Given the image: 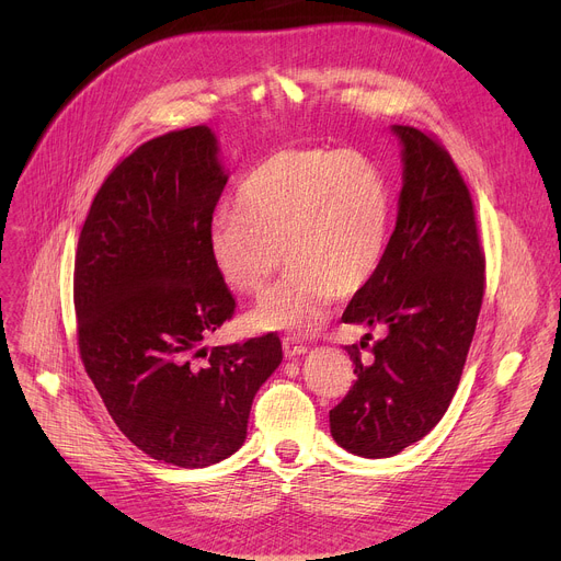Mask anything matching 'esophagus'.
Returning a JSON list of instances; mask_svg holds the SVG:
<instances>
[{"label": "esophagus", "mask_w": 561, "mask_h": 561, "mask_svg": "<svg viewBox=\"0 0 561 561\" xmlns=\"http://www.w3.org/2000/svg\"><path fill=\"white\" fill-rule=\"evenodd\" d=\"M284 346V355L290 359V357H297V355H304L308 351V346L304 342H299L297 337H284L282 342Z\"/></svg>", "instance_id": "34e87169"}]
</instances>
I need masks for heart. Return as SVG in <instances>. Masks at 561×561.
I'll return each instance as SVG.
<instances>
[{
    "label": "heart",
    "instance_id": "b5f03b06",
    "mask_svg": "<svg viewBox=\"0 0 561 561\" xmlns=\"http://www.w3.org/2000/svg\"><path fill=\"white\" fill-rule=\"evenodd\" d=\"M390 219V184L370 157L286 148L239 186L234 210L213 217L208 257L219 277L244 295H262L286 262L290 273L247 314V324L308 335L327 322L340 295L370 282Z\"/></svg>",
    "mask_w": 561,
    "mask_h": 561
}]
</instances>
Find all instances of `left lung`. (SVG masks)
Wrapping results in <instances>:
<instances>
[{
    "label": "left lung",
    "mask_w": 561,
    "mask_h": 561,
    "mask_svg": "<svg viewBox=\"0 0 561 561\" xmlns=\"http://www.w3.org/2000/svg\"><path fill=\"white\" fill-rule=\"evenodd\" d=\"M392 133L404 146L397 224L375 275L342 314L383 337L368 346V333L346 346L357 379L331 411L333 439L370 459L402 453L444 417L486 286L474 206L453 157L420 128Z\"/></svg>",
    "instance_id": "obj_1"
}]
</instances>
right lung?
<instances>
[{"mask_svg": "<svg viewBox=\"0 0 561 561\" xmlns=\"http://www.w3.org/2000/svg\"><path fill=\"white\" fill-rule=\"evenodd\" d=\"M217 150L208 126L135 148L98 191L75 253L79 357L117 428L180 468L244 444L255 392L282 362L275 333L202 348L234 312L206 244L228 182Z\"/></svg>", "mask_w": 561, "mask_h": 561, "instance_id": "right-lung-1", "label": "right lung"}]
</instances>
